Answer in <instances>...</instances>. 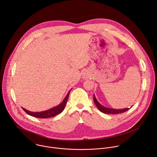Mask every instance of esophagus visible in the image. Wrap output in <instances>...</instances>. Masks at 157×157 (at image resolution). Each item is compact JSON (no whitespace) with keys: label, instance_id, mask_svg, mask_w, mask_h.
Masks as SVG:
<instances>
[{"label":"esophagus","instance_id":"obj_1","mask_svg":"<svg viewBox=\"0 0 157 157\" xmlns=\"http://www.w3.org/2000/svg\"><path fill=\"white\" fill-rule=\"evenodd\" d=\"M90 77V74H88V73H84L83 75V78L84 79H87V78H88Z\"/></svg>","mask_w":157,"mask_h":157}]
</instances>
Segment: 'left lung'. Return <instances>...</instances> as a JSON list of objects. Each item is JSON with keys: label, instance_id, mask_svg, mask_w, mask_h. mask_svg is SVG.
Here are the masks:
<instances>
[{"label": "left lung", "instance_id": "obj_1", "mask_svg": "<svg viewBox=\"0 0 157 157\" xmlns=\"http://www.w3.org/2000/svg\"><path fill=\"white\" fill-rule=\"evenodd\" d=\"M93 100H94V102H95V105L98 108V109L101 112H102L103 113H106V114H118V113H124V112L127 111L128 110H129L132 107L131 106L130 108H126L124 109H113V108H107V107L103 106L98 101L95 95H93Z\"/></svg>", "mask_w": 157, "mask_h": 157}]
</instances>
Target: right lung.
<instances>
[{
	"label": "right lung",
	"instance_id": "add662e5",
	"mask_svg": "<svg viewBox=\"0 0 157 157\" xmlns=\"http://www.w3.org/2000/svg\"><path fill=\"white\" fill-rule=\"evenodd\" d=\"M72 89H71L69 92L67 93V95L66 96V97L64 98V99L63 100V101H62L61 103H60L59 105H57V106L53 107L48 110L46 111H41V112H31L23 108V109L25 111V112H26L28 114L31 116H33L35 117H38V118H49V117H54L59 114H60V113L62 112V111L64 110L66 105L67 103L69 96V93L70 91Z\"/></svg>",
	"mask_w": 157,
	"mask_h": 157
}]
</instances>
